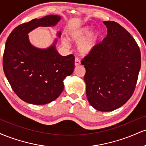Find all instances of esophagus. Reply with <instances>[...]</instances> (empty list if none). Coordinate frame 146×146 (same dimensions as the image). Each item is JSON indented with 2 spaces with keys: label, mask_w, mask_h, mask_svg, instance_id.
I'll use <instances>...</instances> for the list:
<instances>
[{
  "label": "esophagus",
  "mask_w": 146,
  "mask_h": 146,
  "mask_svg": "<svg viewBox=\"0 0 146 146\" xmlns=\"http://www.w3.org/2000/svg\"><path fill=\"white\" fill-rule=\"evenodd\" d=\"M80 64H81V62H80V60H79L78 58H75V66H79Z\"/></svg>",
  "instance_id": "esophagus-1"
}]
</instances>
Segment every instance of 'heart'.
Here are the masks:
<instances>
[{
  "label": "heart",
  "mask_w": 146,
  "mask_h": 146,
  "mask_svg": "<svg viewBox=\"0 0 146 146\" xmlns=\"http://www.w3.org/2000/svg\"><path fill=\"white\" fill-rule=\"evenodd\" d=\"M91 31L90 26L86 25L78 28L68 33V39L75 43H79L78 51L80 54L86 56L93 51L98 44L100 33L98 31ZM63 44L67 46L66 41H63Z\"/></svg>",
  "instance_id": "b5f03b06"
}]
</instances>
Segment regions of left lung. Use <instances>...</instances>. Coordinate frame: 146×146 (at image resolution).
<instances>
[{
	"mask_svg": "<svg viewBox=\"0 0 146 146\" xmlns=\"http://www.w3.org/2000/svg\"><path fill=\"white\" fill-rule=\"evenodd\" d=\"M107 36L82 60L86 74V96L95 109L119 108L132 96L141 68L139 47L130 33L117 23L104 21Z\"/></svg>",
	"mask_w": 146,
	"mask_h": 146,
	"instance_id": "1",
	"label": "left lung"
}]
</instances>
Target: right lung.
<instances>
[{
	"label": "right lung",
	"instance_id": "1",
	"mask_svg": "<svg viewBox=\"0 0 146 146\" xmlns=\"http://www.w3.org/2000/svg\"><path fill=\"white\" fill-rule=\"evenodd\" d=\"M61 19L49 15L16 27L8 37L3 59V71L11 88L22 100L42 105L56 100L64 90V80L74 70L73 55L62 56L57 39L46 48L30 42L28 33L39 27H54ZM58 38L61 32L57 33Z\"/></svg>",
	"mask_w": 146,
	"mask_h": 146
}]
</instances>
